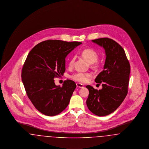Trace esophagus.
<instances>
[{
  "label": "esophagus",
  "instance_id": "obj_1",
  "mask_svg": "<svg viewBox=\"0 0 149 149\" xmlns=\"http://www.w3.org/2000/svg\"><path fill=\"white\" fill-rule=\"evenodd\" d=\"M77 86L78 88H83L84 87V85H83L82 84H81V83H77Z\"/></svg>",
  "mask_w": 149,
  "mask_h": 149
}]
</instances>
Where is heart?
Returning a JSON list of instances; mask_svg holds the SVG:
<instances>
[{
    "mask_svg": "<svg viewBox=\"0 0 149 149\" xmlns=\"http://www.w3.org/2000/svg\"><path fill=\"white\" fill-rule=\"evenodd\" d=\"M81 55L85 58V60L90 64H92V66L93 68H98V65L95 63L98 58V55L97 52L92 49L87 48L82 50L81 52ZM75 61V57H72L69 63V66H72ZM92 74L89 72H76L70 76V78L75 81L80 83H86L87 82L89 78H91Z\"/></svg>",
    "mask_w": 149,
    "mask_h": 149,
    "instance_id": "1",
    "label": "heart"
}]
</instances>
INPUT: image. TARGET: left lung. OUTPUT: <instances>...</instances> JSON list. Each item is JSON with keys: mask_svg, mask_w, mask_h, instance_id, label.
Instances as JSON below:
<instances>
[{"mask_svg": "<svg viewBox=\"0 0 149 149\" xmlns=\"http://www.w3.org/2000/svg\"><path fill=\"white\" fill-rule=\"evenodd\" d=\"M103 47L106 60L103 70L95 79L102 89L98 91L86 85L89 96L86 105L93 113L104 116L112 113L120 106L128 93L130 65L125 52L115 41L108 38L92 40Z\"/></svg>", "mask_w": 149, "mask_h": 149, "instance_id": "left-lung-1", "label": "left lung"}]
</instances>
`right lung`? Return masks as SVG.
Returning <instances> with one entry per match:
<instances>
[{"label":"right lung","mask_w":149,"mask_h":149,"mask_svg":"<svg viewBox=\"0 0 149 149\" xmlns=\"http://www.w3.org/2000/svg\"><path fill=\"white\" fill-rule=\"evenodd\" d=\"M47 40L37 44L27 57L22 70V80L27 95L41 113L54 116L68 106L76 88L71 80L62 86L55 85L54 78L63 75L65 58L82 43Z\"/></svg>","instance_id":"right-lung-1"}]
</instances>
